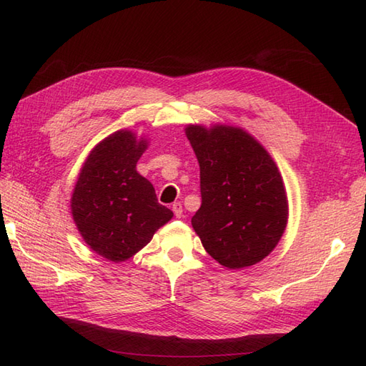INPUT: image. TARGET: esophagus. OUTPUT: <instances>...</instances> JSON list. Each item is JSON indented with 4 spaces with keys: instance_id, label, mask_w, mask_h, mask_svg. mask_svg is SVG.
<instances>
[{
    "instance_id": "esophagus-1",
    "label": "esophagus",
    "mask_w": 366,
    "mask_h": 366,
    "mask_svg": "<svg viewBox=\"0 0 366 366\" xmlns=\"http://www.w3.org/2000/svg\"><path fill=\"white\" fill-rule=\"evenodd\" d=\"M173 212H174V215L177 217V219H181V217H182V204L179 203V201L173 204Z\"/></svg>"
}]
</instances>
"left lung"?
Returning <instances> with one entry per match:
<instances>
[{
	"label": "left lung",
	"mask_w": 366,
	"mask_h": 366,
	"mask_svg": "<svg viewBox=\"0 0 366 366\" xmlns=\"http://www.w3.org/2000/svg\"><path fill=\"white\" fill-rule=\"evenodd\" d=\"M199 163L201 207L192 217L206 252L228 269L259 262L282 239L287 199L267 151L236 127L189 126Z\"/></svg>",
	"instance_id": "left-lung-1"
}]
</instances>
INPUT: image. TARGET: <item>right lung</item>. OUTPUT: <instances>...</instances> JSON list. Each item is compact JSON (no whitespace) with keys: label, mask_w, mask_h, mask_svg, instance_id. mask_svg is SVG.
Segmentation results:
<instances>
[{"label":"right lung","mask_w":366,"mask_h":366,"mask_svg":"<svg viewBox=\"0 0 366 366\" xmlns=\"http://www.w3.org/2000/svg\"><path fill=\"white\" fill-rule=\"evenodd\" d=\"M146 146L129 130L114 132L91 151L74 189L72 215L84 242L114 262L142 250L173 217L137 173Z\"/></svg>","instance_id":"obj_1"}]
</instances>
